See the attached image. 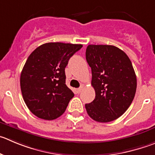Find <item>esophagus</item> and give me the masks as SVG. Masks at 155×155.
<instances>
[{
	"label": "esophagus",
	"mask_w": 155,
	"mask_h": 155,
	"mask_svg": "<svg viewBox=\"0 0 155 155\" xmlns=\"http://www.w3.org/2000/svg\"><path fill=\"white\" fill-rule=\"evenodd\" d=\"M84 87H85L84 84H81V85L80 87H79L78 89H77V92H78V93H81V91H83L84 88Z\"/></svg>",
	"instance_id": "34e87169"
}]
</instances>
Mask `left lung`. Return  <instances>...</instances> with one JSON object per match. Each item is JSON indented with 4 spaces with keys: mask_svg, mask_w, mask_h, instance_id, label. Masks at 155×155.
<instances>
[{
    "mask_svg": "<svg viewBox=\"0 0 155 155\" xmlns=\"http://www.w3.org/2000/svg\"><path fill=\"white\" fill-rule=\"evenodd\" d=\"M86 59L91 68L95 99L85 104L87 114L99 123L120 117L135 97L137 79L127 54L114 45H89Z\"/></svg>",
    "mask_w": 155,
    "mask_h": 155,
    "instance_id": "8db88e82",
    "label": "left lung"
}]
</instances>
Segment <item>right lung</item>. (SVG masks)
<instances>
[{
    "mask_svg": "<svg viewBox=\"0 0 155 155\" xmlns=\"http://www.w3.org/2000/svg\"><path fill=\"white\" fill-rule=\"evenodd\" d=\"M81 44L48 42L28 57L20 74L25 104L35 116L53 120L65 111L74 93L65 84L64 69Z\"/></svg>",
    "mask_w": 155,
    "mask_h": 155,
    "instance_id": "1",
    "label": "right lung"
}]
</instances>
